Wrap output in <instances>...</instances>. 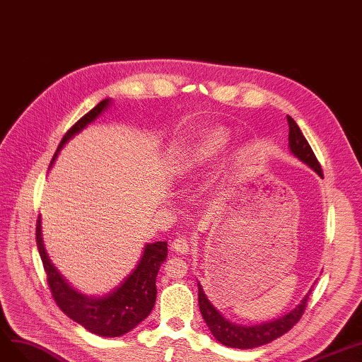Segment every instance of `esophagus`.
Wrapping results in <instances>:
<instances>
[{"label": "esophagus", "instance_id": "34e87169", "mask_svg": "<svg viewBox=\"0 0 362 362\" xmlns=\"http://www.w3.org/2000/svg\"><path fill=\"white\" fill-rule=\"evenodd\" d=\"M190 242L185 237H180L177 240H174V243H172V249H174L177 253H181V255H185L190 252Z\"/></svg>", "mask_w": 362, "mask_h": 362}]
</instances>
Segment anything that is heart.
<instances>
[{
  "label": "heart",
  "instance_id": "b5f03b06",
  "mask_svg": "<svg viewBox=\"0 0 362 362\" xmlns=\"http://www.w3.org/2000/svg\"><path fill=\"white\" fill-rule=\"evenodd\" d=\"M228 136L223 131H211L204 134L199 143L187 153L185 159L178 168L181 178H194L203 170L214 165L226 151Z\"/></svg>",
  "mask_w": 362,
  "mask_h": 362
}]
</instances>
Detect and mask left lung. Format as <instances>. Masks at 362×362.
Instances as JSON below:
<instances>
[{"mask_svg":"<svg viewBox=\"0 0 362 362\" xmlns=\"http://www.w3.org/2000/svg\"><path fill=\"white\" fill-rule=\"evenodd\" d=\"M287 122H288V148L290 153L293 154L295 158H298L300 162L308 165L313 170H315L317 174L322 178V170L321 166L315 158V154L311 148V146L308 144L306 139L303 136L300 128L295 122L293 119L287 116ZM317 283V281H315ZM315 283L311 286V288L308 290V293L303 296V299L295 306L291 311L286 313L284 315L274 318L269 321H264L259 324H252V325H243V324H235L230 320L223 317L218 309L211 303L208 296L204 295L202 284L197 281L199 287V306H200V313L202 317L206 322V325L209 327V330L212 336L226 345L228 348H237V349H252L267 345V343L272 341L274 339H277L287 333L291 327H293L302 317L306 302L309 299V295L315 286Z\"/></svg>","mask_w":362,"mask_h":362,"instance_id":"8db88e82","label":"left lung"}]
</instances>
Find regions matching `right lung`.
Instances as JSON below:
<instances>
[{
    "label": "right lung",
    "mask_w": 362,
    "mask_h": 362,
    "mask_svg": "<svg viewBox=\"0 0 362 362\" xmlns=\"http://www.w3.org/2000/svg\"><path fill=\"white\" fill-rule=\"evenodd\" d=\"M112 105V98L100 101L83 117L66 132L63 140L54 153L49 168L54 165L62 148L71 141L75 135L82 132L90 124L105 113ZM37 245L47 272V281L56 303L62 311L83 329L101 337H119L134 330L136 325L144 321L156 302V277L160 265L166 261L168 243L156 242L147 243L143 249L140 261L135 268L113 287L103 295H85L69 284L48 257L44 247L41 215L37 222Z\"/></svg>",
    "instance_id": "add662e5"
}]
</instances>
